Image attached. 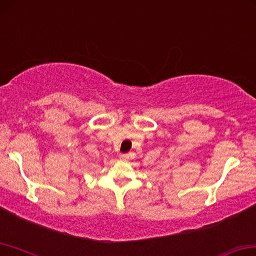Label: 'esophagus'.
Returning <instances> with one entry per match:
<instances>
[{
  "label": "esophagus",
  "mask_w": 256,
  "mask_h": 256,
  "mask_svg": "<svg viewBox=\"0 0 256 256\" xmlns=\"http://www.w3.org/2000/svg\"><path fill=\"white\" fill-rule=\"evenodd\" d=\"M134 158V153H124V154H121V159L122 160H129Z\"/></svg>",
  "instance_id": "1"
}]
</instances>
